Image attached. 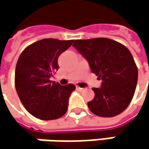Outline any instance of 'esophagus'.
I'll return each instance as SVG.
<instances>
[{
	"label": "esophagus",
	"instance_id": "obj_1",
	"mask_svg": "<svg viewBox=\"0 0 149 149\" xmlns=\"http://www.w3.org/2000/svg\"><path fill=\"white\" fill-rule=\"evenodd\" d=\"M77 89L78 90V91H84L85 90V88H80V87H77Z\"/></svg>",
	"mask_w": 149,
	"mask_h": 149
}]
</instances>
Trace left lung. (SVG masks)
I'll use <instances>...</instances> for the list:
<instances>
[{"label":"left lung","instance_id":"8db88e82","mask_svg":"<svg viewBox=\"0 0 149 149\" xmlns=\"http://www.w3.org/2000/svg\"><path fill=\"white\" fill-rule=\"evenodd\" d=\"M73 46L85 57L93 73L102 79L101 88H93L94 99L88 103L91 112L113 117L127 109L135 93L137 67L130 50L107 38L76 40Z\"/></svg>","mask_w":149,"mask_h":149}]
</instances>
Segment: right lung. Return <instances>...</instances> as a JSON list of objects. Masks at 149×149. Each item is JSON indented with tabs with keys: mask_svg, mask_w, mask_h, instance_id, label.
<instances>
[{
	"mask_svg": "<svg viewBox=\"0 0 149 149\" xmlns=\"http://www.w3.org/2000/svg\"><path fill=\"white\" fill-rule=\"evenodd\" d=\"M74 40L44 39L23 49L15 70V87L22 105L36 118L56 120L66 114L75 85L49 80L59 69L58 57Z\"/></svg>",
	"mask_w": 149,
	"mask_h": 149,
	"instance_id": "1",
	"label": "right lung"
}]
</instances>
